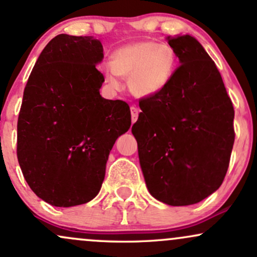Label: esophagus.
<instances>
[{
    "label": "esophagus",
    "mask_w": 257,
    "mask_h": 257,
    "mask_svg": "<svg viewBox=\"0 0 257 257\" xmlns=\"http://www.w3.org/2000/svg\"><path fill=\"white\" fill-rule=\"evenodd\" d=\"M131 113H132V122L135 123L137 122L138 117H139V113H140V111H139L138 107H135V106H132L131 107Z\"/></svg>",
    "instance_id": "1"
}]
</instances>
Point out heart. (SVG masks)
Masks as SVG:
<instances>
[{"label": "heart", "mask_w": 257, "mask_h": 257, "mask_svg": "<svg viewBox=\"0 0 257 257\" xmlns=\"http://www.w3.org/2000/svg\"><path fill=\"white\" fill-rule=\"evenodd\" d=\"M175 67V53L169 46L145 41L119 48L112 57V66H105L102 72L112 87H118L119 77L128 79L134 95L147 98L167 87Z\"/></svg>", "instance_id": "heart-1"}]
</instances>
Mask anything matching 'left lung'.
Instances as JSON below:
<instances>
[{"mask_svg":"<svg viewBox=\"0 0 257 257\" xmlns=\"http://www.w3.org/2000/svg\"><path fill=\"white\" fill-rule=\"evenodd\" d=\"M180 66L163 90L140 99L132 126L150 193L168 205L200 202L222 184L234 110L213 59L191 35L168 36Z\"/></svg>","mask_w":257,"mask_h":257,"instance_id":"left-lung-1","label":"left lung"}]
</instances>
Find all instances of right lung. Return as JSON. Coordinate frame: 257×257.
<instances>
[{
  "label": "right lung",
  "instance_id": "add662e5",
  "mask_svg": "<svg viewBox=\"0 0 257 257\" xmlns=\"http://www.w3.org/2000/svg\"><path fill=\"white\" fill-rule=\"evenodd\" d=\"M102 58L93 36L58 35L25 85L18 162L31 190L54 206L84 204L99 193L110 151L131 128L129 105L100 95Z\"/></svg>",
  "mask_w": 257,
  "mask_h": 257
}]
</instances>
